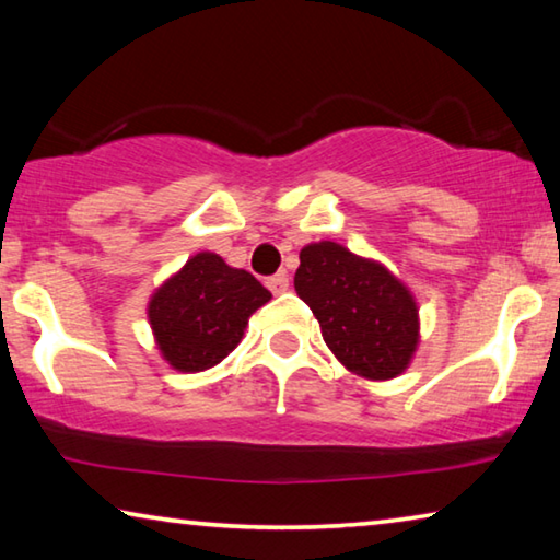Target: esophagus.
<instances>
[{
  "label": "esophagus",
  "instance_id": "34e87169",
  "mask_svg": "<svg viewBox=\"0 0 560 560\" xmlns=\"http://www.w3.org/2000/svg\"><path fill=\"white\" fill-rule=\"evenodd\" d=\"M267 287H269L271 293H283V291L289 289V273L287 271L273 273V277L267 279Z\"/></svg>",
  "mask_w": 560,
  "mask_h": 560
}]
</instances>
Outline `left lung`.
<instances>
[{
    "instance_id": "8db88e82",
    "label": "left lung",
    "mask_w": 560,
    "mask_h": 560,
    "mask_svg": "<svg viewBox=\"0 0 560 560\" xmlns=\"http://www.w3.org/2000/svg\"><path fill=\"white\" fill-rule=\"evenodd\" d=\"M293 277L326 346L348 371L368 381L400 375L417 346V306L400 281L381 264L360 259L336 242L301 249Z\"/></svg>"
}]
</instances>
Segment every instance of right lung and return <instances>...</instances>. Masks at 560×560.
I'll return each mask as SVG.
<instances>
[{"mask_svg":"<svg viewBox=\"0 0 560 560\" xmlns=\"http://www.w3.org/2000/svg\"><path fill=\"white\" fill-rule=\"evenodd\" d=\"M271 293L244 269L202 252L155 291L148 306L158 348L177 371H207L240 343L246 320Z\"/></svg>","mask_w":560,"mask_h":560,"instance_id":"add662e5","label":"right lung"}]
</instances>
